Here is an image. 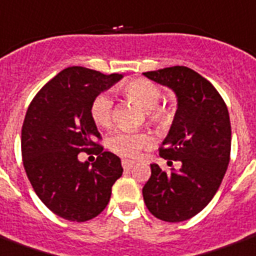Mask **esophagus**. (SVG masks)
<instances>
[{
    "label": "esophagus",
    "mask_w": 256,
    "mask_h": 256,
    "mask_svg": "<svg viewBox=\"0 0 256 256\" xmlns=\"http://www.w3.org/2000/svg\"><path fill=\"white\" fill-rule=\"evenodd\" d=\"M134 161H132V160H122V166H124V169H126V170H128V169H132V166H134Z\"/></svg>",
    "instance_id": "1"
}]
</instances>
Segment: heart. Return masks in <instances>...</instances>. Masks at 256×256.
<instances>
[{"instance_id":"obj_1","label":"heart","mask_w":256,"mask_h":256,"mask_svg":"<svg viewBox=\"0 0 256 256\" xmlns=\"http://www.w3.org/2000/svg\"><path fill=\"white\" fill-rule=\"evenodd\" d=\"M120 92L145 108L148 120L158 128L166 126L173 118V108L158 104L161 90L148 79H132L120 87ZM91 116L99 128H110L112 124V100L106 94L98 95L91 103ZM153 140L149 134L138 132H118L110 138V149L126 158H134L149 148Z\"/></svg>"}]
</instances>
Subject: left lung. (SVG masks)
<instances>
[{"label": "left lung", "instance_id": "8db88e82", "mask_svg": "<svg viewBox=\"0 0 256 256\" xmlns=\"http://www.w3.org/2000/svg\"><path fill=\"white\" fill-rule=\"evenodd\" d=\"M177 96V111L160 156L180 162L166 172L152 164L142 189L148 210L157 219L177 223L198 214L218 192L230 162L231 122L218 90L200 74L184 66L145 72Z\"/></svg>", "mask_w": 256, "mask_h": 256}]
</instances>
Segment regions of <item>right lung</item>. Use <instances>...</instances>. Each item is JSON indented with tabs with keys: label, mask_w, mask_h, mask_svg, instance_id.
<instances>
[{
	"label": "right lung",
	"mask_w": 256,
	"mask_h": 256,
	"mask_svg": "<svg viewBox=\"0 0 256 256\" xmlns=\"http://www.w3.org/2000/svg\"><path fill=\"white\" fill-rule=\"evenodd\" d=\"M122 79L84 67L58 72L33 98L21 130L22 164L38 198L54 214L87 222L110 202L111 188L124 172L118 156L103 152L91 103ZM82 151L98 156L80 163Z\"/></svg>",
	"instance_id": "1"
}]
</instances>
